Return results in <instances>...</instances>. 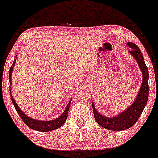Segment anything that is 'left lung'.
<instances>
[{
  "mask_svg": "<svg viewBox=\"0 0 158 158\" xmlns=\"http://www.w3.org/2000/svg\"><path fill=\"white\" fill-rule=\"evenodd\" d=\"M127 45L131 48L129 52L137 61L143 76L142 84H141L139 93L135 98V101L132 103V105L123 111V112L113 117H106L101 115L98 110H96L93 102H92L94 117L98 124L101 127L108 130H111V131H124L132 127L139 119L148 100V68L145 64L142 53L139 47L133 42L127 43Z\"/></svg>",
  "mask_w": 158,
  "mask_h": 158,
  "instance_id": "obj_1",
  "label": "left lung"
}]
</instances>
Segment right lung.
Listing matches in <instances>:
<instances>
[{
	"label": "right lung",
	"mask_w": 158,
	"mask_h": 158,
	"mask_svg": "<svg viewBox=\"0 0 158 158\" xmlns=\"http://www.w3.org/2000/svg\"><path fill=\"white\" fill-rule=\"evenodd\" d=\"M16 57H17V55H16ZM16 58H17V57H16ZM16 58L15 59V61H14L13 64L11 66V68H10V70H9L10 85H11V73H12L13 68L15 67V65ZM9 91H10V95H11V101H12L13 104H14V106H15L16 111H17L18 114L19 115V117H21L22 120H23L24 123H25L29 127H31V129L35 130V131H40V132H47V131H53V130H56V129L59 128L60 127H61L62 125L65 123V120H66V119L68 117V114H69V111L70 104H71V100H72V98H71V100H70L69 103H68L66 108H65V111H63V113L62 114L60 117H57V118H56L55 119H54V120L41 121V120H37V119L31 118V117H29L28 116L26 115L25 114H24L23 111H22L21 109H19V106H18L17 103L15 102V100L14 99L13 96L11 95V87H10Z\"/></svg>",
	"instance_id": "add662e5"
}]
</instances>
